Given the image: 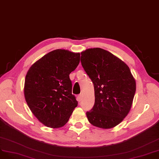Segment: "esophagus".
I'll return each mask as SVG.
<instances>
[{"instance_id": "1", "label": "esophagus", "mask_w": 159, "mask_h": 159, "mask_svg": "<svg viewBox=\"0 0 159 159\" xmlns=\"http://www.w3.org/2000/svg\"><path fill=\"white\" fill-rule=\"evenodd\" d=\"M82 98H83V94H80L78 96V97H77V100H78L79 102H80L81 100H82Z\"/></svg>"}]
</instances>
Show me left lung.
Masks as SVG:
<instances>
[{
    "label": "left lung",
    "instance_id": "obj_1",
    "mask_svg": "<svg viewBox=\"0 0 159 159\" xmlns=\"http://www.w3.org/2000/svg\"><path fill=\"white\" fill-rule=\"evenodd\" d=\"M80 61L93 81L95 102L86 112L89 121L101 129H111L129 114L136 90V82L124 61L101 48L80 53Z\"/></svg>",
    "mask_w": 159,
    "mask_h": 159
}]
</instances>
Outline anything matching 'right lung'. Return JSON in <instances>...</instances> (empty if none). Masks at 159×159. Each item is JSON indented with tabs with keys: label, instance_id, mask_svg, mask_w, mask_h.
<instances>
[{
	"label": "right lung",
	"instance_id": "obj_1",
	"mask_svg": "<svg viewBox=\"0 0 159 159\" xmlns=\"http://www.w3.org/2000/svg\"><path fill=\"white\" fill-rule=\"evenodd\" d=\"M79 62V53L59 49L45 55L28 70L25 100L44 125L53 129L64 126L77 106L69 75Z\"/></svg>",
	"mask_w": 159,
	"mask_h": 159
}]
</instances>
